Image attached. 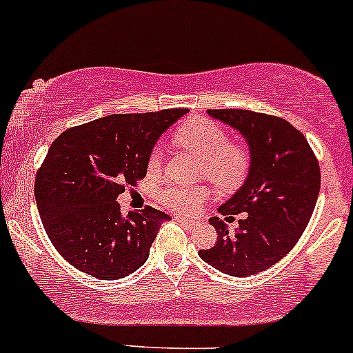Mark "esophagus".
<instances>
[{"mask_svg":"<svg viewBox=\"0 0 353 353\" xmlns=\"http://www.w3.org/2000/svg\"><path fill=\"white\" fill-rule=\"evenodd\" d=\"M179 223L183 224V226L189 228V230H192V228H196V226H197V223H196V221H192V219H188V218H179Z\"/></svg>","mask_w":353,"mask_h":353,"instance_id":"obj_1","label":"esophagus"}]
</instances>
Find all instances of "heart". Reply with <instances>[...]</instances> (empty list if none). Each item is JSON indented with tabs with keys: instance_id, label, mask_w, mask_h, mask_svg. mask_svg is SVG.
Instances as JSON below:
<instances>
[{
	"instance_id": "obj_1",
	"label": "heart",
	"mask_w": 353,
	"mask_h": 353,
	"mask_svg": "<svg viewBox=\"0 0 353 353\" xmlns=\"http://www.w3.org/2000/svg\"><path fill=\"white\" fill-rule=\"evenodd\" d=\"M176 142L203 161L201 172L211 183L223 189H231L245 181L250 170V156L241 145L230 144L226 130L214 120L194 117L179 127ZM162 164L161 150H152L149 157V170H157ZM206 188L165 185L157 191L161 206L179 214H194L208 199Z\"/></svg>"
}]
</instances>
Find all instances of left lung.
I'll list each match as a JSON object with an SVG mask.
<instances>
[{"mask_svg": "<svg viewBox=\"0 0 353 353\" xmlns=\"http://www.w3.org/2000/svg\"><path fill=\"white\" fill-rule=\"evenodd\" d=\"M208 114L245 137L250 170L218 209L226 221L245 216L234 233L223 219H209L218 241L199 256L221 273L245 278L271 268L296 245L319 199L320 165L305 135L285 119L241 108Z\"/></svg>", "mask_w": 353, "mask_h": 353, "instance_id": "obj_1", "label": "left lung"}]
</instances>
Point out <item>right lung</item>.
I'll use <instances>...</instances> for the list:
<instances>
[{
	"instance_id": "1",
	"label": "right lung",
	"mask_w": 353,
	"mask_h": 353,
	"mask_svg": "<svg viewBox=\"0 0 353 353\" xmlns=\"http://www.w3.org/2000/svg\"><path fill=\"white\" fill-rule=\"evenodd\" d=\"M188 112L114 114L72 127L50 145L34 197L50 241L70 265L99 280L125 278L144 265L170 216L150 206L122 216L117 197L145 177L159 137Z\"/></svg>"
}]
</instances>
